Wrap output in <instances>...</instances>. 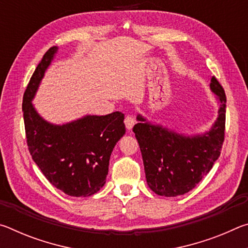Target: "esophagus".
<instances>
[{
  "label": "esophagus",
  "mask_w": 248,
  "mask_h": 248,
  "mask_svg": "<svg viewBox=\"0 0 248 248\" xmlns=\"http://www.w3.org/2000/svg\"><path fill=\"white\" fill-rule=\"evenodd\" d=\"M124 124H125V128H127L128 130L132 129V127L134 125V119L131 116H127L124 119Z\"/></svg>",
  "instance_id": "1"
}]
</instances>
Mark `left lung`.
Segmentation results:
<instances>
[{
	"label": "left lung",
	"instance_id": "1",
	"mask_svg": "<svg viewBox=\"0 0 248 248\" xmlns=\"http://www.w3.org/2000/svg\"><path fill=\"white\" fill-rule=\"evenodd\" d=\"M210 89L219 100V116L208 132L184 136L152 124L142 116L133 132L139 143L149 187L165 197L184 195L197 186L220 156L224 141L226 96L216 77Z\"/></svg>",
	"mask_w": 248,
	"mask_h": 248
}]
</instances>
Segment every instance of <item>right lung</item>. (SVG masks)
Returning <instances> with one entry per match:
<instances>
[{
	"label": "right lung",
	"instance_id": "add662e5",
	"mask_svg": "<svg viewBox=\"0 0 248 248\" xmlns=\"http://www.w3.org/2000/svg\"><path fill=\"white\" fill-rule=\"evenodd\" d=\"M57 50L51 47L44 54L24 93L27 145L50 184L69 196L89 197L106 183L112 149L125 132L124 115H89L62 125L41 118L31 100Z\"/></svg>",
	"mask_w": 248,
	"mask_h": 248
}]
</instances>
